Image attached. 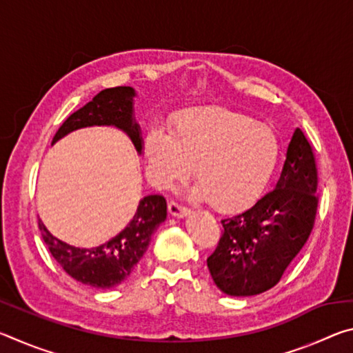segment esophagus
Returning a JSON list of instances; mask_svg holds the SVG:
<instances>
[{
    "label": "esophagus",
    "mask_w": 353,
    "mask_h": 353,
    "mask_svg": "<svg viewBox=\"0 0 353 353\" xmlns=\"http://www.w3.org/2000/svg\"><path fill=\"white\" fill-rule=\"evenodd\" d=\"M168 212H170L171 216H174V218H185V216H188V214H190L188 208L179 205V204H176V202H170Z\"/></svg>",
    "instance_id": "1"
}]
</instances>
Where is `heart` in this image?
I'll return each instance as SVG.
<instances>
[{
	"mask_svg": "<svg viewBox=\"0 0 353 353\" xmlns=\"http://www.w3.org/2000/svg\"><path fill=\"white\" fill-rule=\"evenodd\" d=\"M172 132L148 128L143 155L148 176L160 190L172 188L191 172L198 183L190 198L212 201L221 213L254 207L270 185L280 160V141L266 124L246 113L201 107L171 118Z\"/></svg>",
	"mask_w": 353,
	"mask_h": 353,
	"instance_id": "heart-1",
	"label": "heart"
}]
</instances>
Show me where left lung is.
<instances>
[{"instance_id":"1","label":"left lung","mask_w":353,"mask_h":353,"mask_svg":"<svg viewBox=\"0 0 353 353\" xmlns=\"http://www.w3.org/2000/svg\"><path fill=\"white\" fill-rule=\"evenodd\" d=\"M316 188L312 146L296 129L276 188L249 210L221 221L224 234L207 266L224 294L255 296L279 283L313 229Z\"/></svg>"}]
</instances>
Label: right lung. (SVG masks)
I'll return each instance as SVG.
<instances>
[{
	"label": "right lung",
	"mask_w": 353,
	"mask_h": 353,
	"mask_svg": "<svg viewBox=\"0 0 353 353\" xmlns=\"http://www.w3.org/2000/svg\"><path fill=\"white\" fill-rule=\"evenodd\" d=\"M132 87L105 88L73 115L68 117L52 139V145L73 130L92 126H113L126 134L137 152H143L140 124L134 117ZM166 219V201L163 196L151 194L140 201L132 219L97 248H76L61 241L39 219V229L51 255L62 270L92 288H113L124 282L151 243V236Z\"/></svg>",
	"instance_id": "add662e5"
}]
</instances>
